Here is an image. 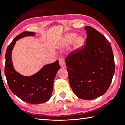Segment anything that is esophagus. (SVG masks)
<instances>
[{"label": "esophagus", "instance_id": "1", "mask_svg": "<svg viewBox=\"0 0 125 125\" xmlns=\"http://www.w3.org/2000/svg\"><path fill=\"white\" fill-rule=\"evenodd\" d=\"M59 64L62 68H65L66 67V63H65L64 59L61 58L59 59Z\"/></svg>", "mask_w": 125, "mask_h": 125}]
</instances>
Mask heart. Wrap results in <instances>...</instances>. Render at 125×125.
Masks as SVG:
<instances>
[{
  "mask_svg": "<svg viewBox=\"0 0 125 125\" xmlns=\"http://www.w3.org/2000/svg\"><path fill=\"white\" fill-rule=\"evenodd\" d=\"M77 37V34L75 33H70L66 35L65 37L64 41L63 42V46H68V45L71 44L73 41L74 42V47L75 48L78 49L82 47L83 45L84 44V39L81 36Z\"/></svg>",
  "mask_w": 125,
  "mask_h": 125,
  "instance_id": "1",
  "label": "heart"
}]
</instances>
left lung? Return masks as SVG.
I'll list each match as a JSON object with an SVG mask.
<instances>
[{
  "label": "left lung",
  "instance_id": "1",
  "mask_svg": "<svg viewBox=\"0 0 125 125\" xmlns=\"http://www.w3.org/2000/svg\"><path fill=\"white\" fill-rule=\"evenodd\" d=\"M86 43L66 58L71 87L83 100H93L105 94L115 71L111 45L94 28L86 26Z\"/></svg>",
  "mask_w": 125,
  "mask_h": 125
}]
</instances>
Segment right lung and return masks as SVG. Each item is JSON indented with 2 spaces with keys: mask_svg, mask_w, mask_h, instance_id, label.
Returning <instances> with one entry per match:
<instances>
[{
  "mask_svg": "<svg viewBox=\"0 0 125 125\" xmlns=\"http://www.w3.org/2000/svg\"><path fill=\"white\" fill-rule=\"evenodd\" d=\"M35 34L34 32L23 31L13 39L6 51L4 72L9 87L14 94L28 104H40L48 101L52 96L54 78L61 68L59 61L45 65L32 76H24L15 71L11 60V52L16 41Z\"/></svg>",
  "mask_w": 125,
  "mask_h": 125,
  "instance_id": "1",
  "label": "right lung"
}]
</instances>
